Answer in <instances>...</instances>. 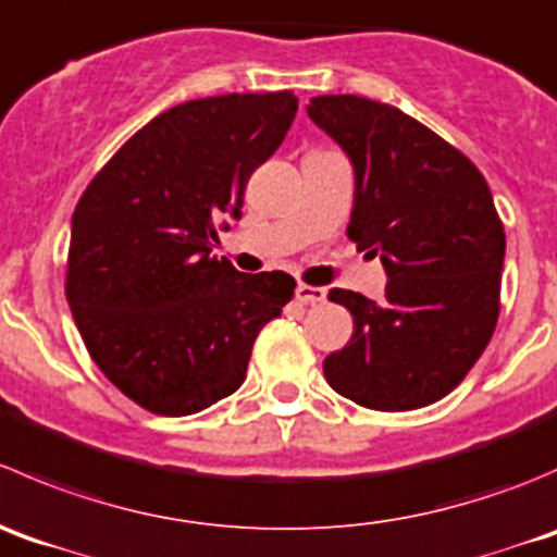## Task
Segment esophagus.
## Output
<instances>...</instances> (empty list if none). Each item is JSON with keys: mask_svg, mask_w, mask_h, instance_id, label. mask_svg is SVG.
Here are the masks:
<instances>
[{"mask_svg": "<svg viewBox=\"0 0 557 557\" xmlns=\"http://www.w3.org/2000/svg\"><path fill=\"white\" fill-rule=\"evenodd\" d=\"M295 295H297V300H300V302H311V306H317V302H322L324 297H327V292H324V286L297 284Z\"/></svg>", "mask_w": 557, "mask_h": 557, "instance_id": "1", "label": "esophagus"}]
</instances>
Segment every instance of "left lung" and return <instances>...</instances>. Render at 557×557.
I'll use <instances>...</instances> for the list:
<instances>
[{
	"mask_svg": "<svg viewBox=\"0 0 557 557\" xmlns=\"http://www.w3.org/2000/svg\"><path fill=\"white\" fill-rule=\"evenodd\" d=\"M355 168L346 235L387 271L384 302L349 289L355 333L324 357V379L376 411H409L453 393L498 322L506 235L484 175L393 104L355 94L308 102Z\"/></svg>",
	"mask_w": 557,
	"mask_h": 557,
	"instance_id": "obj_1",
	"label": "left lung"
}]
</instances>
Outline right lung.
Returning <instances> with one entry per match:
<instances>
[{
	"instance_id": "right-lung-1",
	"label": "right lung",
	"mask_w": 557,
	"mask_h": 557,
	"mask_svg": "<svg viewBox=\"0 0 557 557\" xmlns=\"http://www.w3.org/2000/svg\"><path fill=\"white\" fill-rule=\"evenodd\" d=\"M297 113L292 91L191 99L148 121L73 213L67 302L99 371L143 409L186 417L244 384L251 346L295 295L286 273L211 255L251 173Z\"/></svg>"
}]
</instances>
